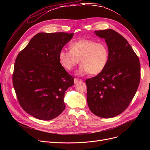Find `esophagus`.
<instances>
[{
  "label": "esophagus",
  "instance_id": "34e87169",
  "mask_svg": "<svg viewBox=\"0 0 150 150\" xmlns=\"http://www.w3.org/2000/svg\"><path fill=\"white\" fill-rule=\"evenodd\" d=\"M81 81H82V80L81 79H79V78H74V83H75V84H77V83H80Z\"/></svg>",
  "mask_w": 150,
  "mask_h": 150
}]
</instances>
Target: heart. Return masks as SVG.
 Listing matches in <instances>:
<instances>
[{
	"mask_svg": "<svg viewBox=\"0 0 150 150\" xmlns=\"http://www.w3.org/2000/svg\"><path fill=\"white\" fill-rule=\"evenodd\" d=\"M58 57L60 64L67 70H72L80 60L81 66L77 71L78 75H97L106 66L109 51L105 43L81 39L71 44L70 50L61 49Z\"/></svg>",
	"mask_w": 150,
	"mask_h": 150,
	"instance_id": "b5f03b06",
	"label": "heart"
}]
</instances>
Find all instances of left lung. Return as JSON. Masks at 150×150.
<instances>
[{"label": "left lung", "mask_w": 150, "mask_h": 150, "mask_svg": "<svg viewBox=\"0 0 150 150\" xmlns=\"http://www.w3.org/2000/svg\"><path fill=\"white\" fill-rule=\"evenodd\" d=\"M107 44L109 57L105 69L86 80L91 111L101 118H112L127 109L139 87L140 64L127 39L112 29L95 31Z\"/></svg>", "instance_id": "8db88e82"}]
</instances>
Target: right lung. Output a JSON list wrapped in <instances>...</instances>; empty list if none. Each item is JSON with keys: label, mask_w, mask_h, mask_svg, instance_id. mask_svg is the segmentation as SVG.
Instances as JSON below:
<instances>
[{"label": "right lung", "mask_w": 150, "mask_h": 150, "mask_svg": "<svg viewBox=\"0 0 150 150\" xmlns=\"http://www.w3.org/2000/svg\"><path fill=\"white\" fill-rule=\"evenodd\" d=\"M73 35L39 33L16 59L13 84L18 101L38 119L50 120L65 109V93L74 80L60 64L58 54Z\"/></svg>", "instance_id": "add662e5"}]
</instances>
